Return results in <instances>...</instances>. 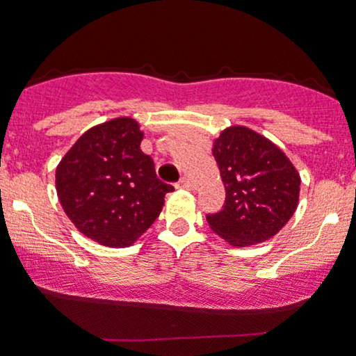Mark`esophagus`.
Instances as JSON below:
<instances>
[{
	"instance_id": "esophagus-1",
	"label": "esophagus",
	"mask_w": 356,
	"mask_h": 356,
	"mask_svg": "<svg viewBox=\"0 0 356 356\" xmlns=\"http://www.w3.org/2000/svg\"><path fill=\"white\" fill-rule=\"evenodd\" d=\"M175 187H177V189H192V187H194V184H192L187 177H182L181 181L175 184Z\"/></svg>"
}]
</instances>
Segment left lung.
I'll return each instance as SVG.
<instances>
[{"mask_svg": "<svg viewBox=\"0 0 356 356\" xmlns=\"http://www.w3.org/2000/svg\"><path fill=\"white\" fill-rule=\"evenodd\" d=\"M212 155L226 187V202L206 219L232 246L268 241L298 207L300 174L284 152L248 127H229L214 140Z\"/></svg>", "mask_w": 356, "mask_h": 356, "instance_id": "obj_1", "label": "left lung"}]
</instances>
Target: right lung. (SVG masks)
Instances as JSON below:
<instances>
[{
	"label": "right lung",
	"mask_w": 356,
	"mask_h": 356,
	"mask_svg": "<svg viewBox=\"0 0 356 356\" xmlns=\"http://www.w3.org/2000/svg\"><path fill=\"white\" fill-rule=\"evenodd\" d=\"M142 138L134 118H112L87 130L56 167L65 214L102 246H132L174 191L157 179L154 161L140 150Z\"/></svg>",
	"instance_id": "add662e5"
}]
</instances>
